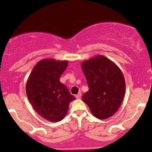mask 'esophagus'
Here are the masks:
<instances>
[{
  "label": "esophagus",
  "instance_id": "34e87169",
  "mask_svg": "<svg viewBox=\"0 0 152 152\" xmlns=\"http://www.w3.org/2000/svg\"><path fill=\"white\" fill-rule=\"evenodd\" d=\"M81 93H78V94H76V99H81Z\"/></svg>",
  "mask_w": 152,
  "mask_h": 152
}]
</instances>
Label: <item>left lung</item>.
<instances>
[{
  "instance_id": "8db88e82",
  "label": "left lung",
  "mask_w": 152,
  "mask_h": 152,
  "mask_svg": "<svg viewBox=\"0 0 152 152\" xmlns=\"http://www.w3.org/2000/svg\"><path fill=\"white\" fill-rule=\"evenodd\" d=\"M88 86L82 100L96 118L111 117L121 106L125 94V80L121 71L114 62L99 55L81 64Z\"/></svg>"
}]
</instances>
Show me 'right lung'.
Wrapping results in <instances>:
<instances>
[{
	"mask_svg": "<svg viewBox=\"0 0 152 152\" xmlns=\"http://www.w3.org/2000/svg\"><path fill=\"white\" fill-rule=\"evenodd\" d=\"M67 66L66 61L43 59L36 64L28 78V99L35 111L48 121H61L69 104L76 99L59 81Z\"/></svg>",
	"mask_w": 152,
	"mask_h": 152,
	"instance_id": "1",
	"label": "right lung"
}]
</instances>
